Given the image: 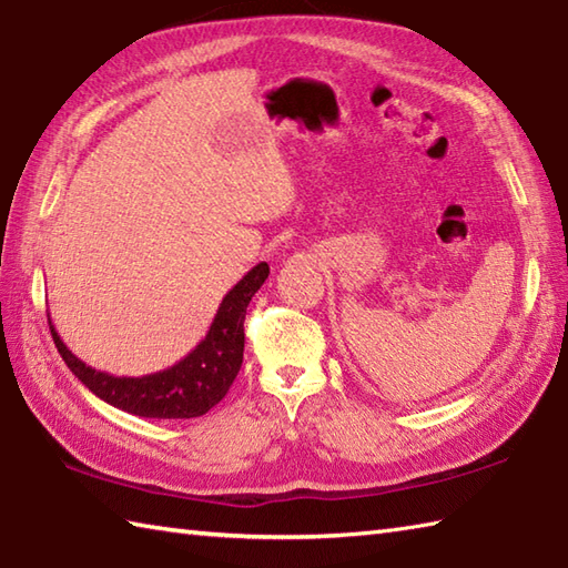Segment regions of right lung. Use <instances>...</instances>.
Listing matches in <instances>:
<instances>
[{
	"mask_svg": "<svg viewBox=\"0 0 568 568\" xmlns=\"http://www.w3.org/2000/svg\"><path fill=\"white\" fill-rule=\"evenodd\" d=\"M271 268L258 263L241 277L222 300L220 310L210 324V332L192 352L175 366L149 373V376L126 378L112 373L94 371L84 364L60 339L51 317L53 342L75 378L90 388L100 400L110 403L124 413L155 419H190L200 417L222 400L232 388L236 373L244 361V320L251 297L258 293Z\"/></svg>",
	"mask_w": 568,
	"mask_h": 568,
	"instance_id": "add662e5",
	"label": "right lung"
}]
</instances>
